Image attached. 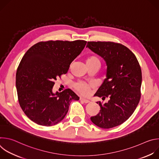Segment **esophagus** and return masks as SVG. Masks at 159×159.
Returning a JSON list of instances; mask_svg holds the SVG:
<instances>
[{
	"label": "esophagus",
	"instance_id": "obj_1",
	"mask_svg": "<svg viewBox=\"0 0 159 159\" xmlns=\"http://www.w3.org/2000/svg\"><path fill=\"white\" fill-rule=\"evenodd\" d=\"M80 100L81 101L84 102V103H89V102H90L89 100H88V99H85V98H81L80 99Z\"/></svg>",
	"mask_w": 159,
	"mask_h": 159
}]
</instances>
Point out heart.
<instances>
[{
    "label": "heart",
    "mask_w": 159,
    "mask_h": 159,
    "mask_svg": "<svg viewBox=\"0 0 159 159\" xmlns=\"http://www.w3.org/2000/svg\"><path fill=\"white\" fill-rule=\"evenodd\" d=\"M98 61L99 62V60L98 58L95 57H90L87 60V61ZM94 87V84L93 83H87L85 82H79L77 83L74 87L77 91L83 95H88L90 93V90L92 87Z\"/></svg>",
    "instance_id": "1"
}]
</instances>
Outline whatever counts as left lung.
Returning <instances> with one entry per match:
<instances>
[{
    "mask_svg": "<svg viewBox=\"0 0 159 159\" xmlns=\"http://www.w3.org/2000/svg\"><path fill=\"white\" fill-rule=\"evenodd\" d=\"M101 57L107 66L106 78L94 94L108 102H96L98 114L90 118L96 126L109 129L126 121L140 99L142 70L135 55L124 45L110 41H89L86 46Z\"/></svg>",
    "mask_w": 159,
    "mask_h": 159,
    "instance_id": "1",
    "label": "left lung"
}]
</instances>
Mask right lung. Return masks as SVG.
<instances>
[{
  "label": "right lung",
  "instance_id": "right-lung-1",
  "mask_svg": "<svg viewBox=\"0 0 159 159\" xmlns=\"http://www.w3.org/2000/svg\"><path fill=\"white\" fill-rule=\"evenodd\" d=\"M86 43L84 40L41 41L25 54L17 68L16 85L20 106L31 121L41 126L55 125L66 116L71 101L79 100L71 89L55 93L53 87Z\"/></svg>",
  "mask_w": 159,
  "mask_h": 159
}]
</instances>
